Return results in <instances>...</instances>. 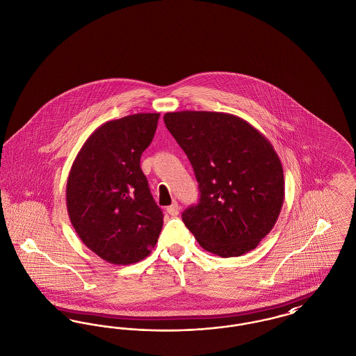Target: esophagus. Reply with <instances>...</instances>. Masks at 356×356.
<instances>
[{
  "instance_id": "34e87169",
  "label": "esophagus",
  "mask_w": 356,
  "mask_h": 356,
  "mask_svg": "<svg viewBox=\"0 0 356 356\" xmlns=\"http://www.w3.org/2000/svg\"><path fill=\"white\" fill-rule=\"evenodd\" d=\"M179 211H180V207L176 202L170 204V207L167 208V212L170 213V216H177L179 215Z\"/></svg>"
}]
</instances>
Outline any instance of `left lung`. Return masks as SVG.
<instances>
[{"label":"left lung","mask_w":356,"mask_h":356,"mask_svg":"<svg viewBox=\"0 0 356 356\" xmlns=\"http://www.w3.org/2000/svg\"><path fill=\"white\" fill-rule=\"evenodd\" d=\"M199 183L200 200L183 212L205 251L235 257L271 232L284 202V173L271 143L245 120L207 111L164 115Z\"/></svg>","instance_id":"left-lung-1"}]
</instances>
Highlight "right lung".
Masks as SVG:
<instances>
[{
    "label": "right lung",
    "instance_id": "add662e5",
    "mask_svg": "<svg viewBox=\"0 0 356 356\" xmlns=\"http://www.w3.org/2000/svg\"><path fill=\"white\" fill-rule=\"evenodd\" d=\"M160 113L106 121L86 138L67 181L69 219L102 260L125 266L152 252L164 215L154 203L140 157Z\"/></svg>",
    "mask_w": 356,
    "mask_h": 356
}]
</instances>
